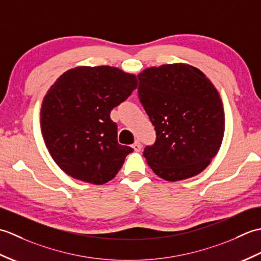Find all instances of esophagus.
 <instances>
[{
    "mask_svg": "<svg viewBox=\"0 0 261 261\" xmlns=\"http://www.w3.org/2000/svg\"><path fill=\"white\" fill-rule=\"evenodd\" d=\"M132 148H134V150L136 152H139L141 150V143L139 141H136L134 145H132Z\"/></svg>",
    "mask_w": 261,
    "mask_h": 261,
    "instance_id": "obj_1",
    "label": "esophagus"
}]
</instances>
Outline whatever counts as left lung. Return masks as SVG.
Listing matches in <instances>:
<instances>
[{
    "instance_id": "left-lung-1",
    "label": "left lung",
    "mask_w": 261,
    "mask_h": 261,
    "mask_svg": "<svg viewBox=\"0 0 261 261\" xmlns=\"http://www.w3.org/2000/svg\"><path fill=\"white\" fill-rule=\"evenodd\" d=\"M138 80L157 135L143 150L148 165L168 181L198 175L222 145L225 120L218 90L203 71L182 63L146 68Z\"/></svg>"
}]
</instances>
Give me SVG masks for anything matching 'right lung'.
<instances>
[{
    "instance_id": "obj_1",
    "label": "right lung",
    "mask_w": 261,
    "mask_h": 261,
    "mask_svg": "<svg viewBox=\"0 0 261 261\" xmlns=\"http://www.w3.org/2000/svg\"><path fill=\"white\" fill-rule=\"evenodd\" d=\"M137 86L135 74L111 66H79L58 77L43 97L40 124L64 173L94 185L114 178L134 149L118 142L110 113Z\"/></svg>"
}]
</instances>
